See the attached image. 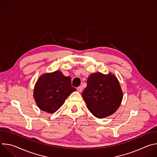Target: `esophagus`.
Listing matches in <instances>:
<instances>
[{
	"mask_svg": "<svg viewBox=\"0 0 157 157\" xmlns=\"http://www.w3.org/2000/svg\"><path fill=\"white\" fill-rule=\"evenodd\" d=\"M77 90L79 91V92H81L82 90V87L81 86H79V87H77Z\"/></svg>",
	"mask_w": 157,
	"mask_h": 157,
	"instance_id": "1",
	"label": "esophagus"
}]
</instances>
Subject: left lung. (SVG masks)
<instances>
[{"mask_svg": "<svg viewBox=\"0 0 157 157\" xmlns=\"http://www.w3.org/2000/svg\"><path fill=\"white\" fill-rule=\"evenodd\" d=\"M89 110L97 118L114 114L122 100L123 94L117 78L111 73H93L82 93Z\"/></svg>", "mask_w": 157, "mask_h": 157, "instance_id": "left-lung-1", "label": "left lung"}]
</instances>
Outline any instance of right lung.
Wrapping results in <instances>:
<instances>
[{"label":"right lung","mask_w":157,"mask_h":157,"mask_svg":"<svg viewBox=\"0 0 157 157\" xmlns=\"http://www.w3.org/2000/svg\"><path fill=\"white\" fill-rule=\"evenodd\" d=\"M76 89L71 86L70 76L59 71L43 75L38 79L33 97L38 107L48 113H54Z\"/></svg>","instance_id":"add662e5"}]
</instances>
